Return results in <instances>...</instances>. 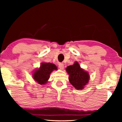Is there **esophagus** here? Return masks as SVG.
<instances>
[{
  "label": "esophagus",
  "instance_id": "34e87169",
  "mask_svg": "<svg viewBox=\"0 0 122 122\" xmlns=\"http://www.w3.org/2000/svg\"><path fill=\"white\" fill-rule=\"evenodd\" d=\"M59 68H60L61 69H64V64H63V63H59Z\"/></svg>",
  "mask_w": 122,
  "mask_h": 122
}]
</instances>
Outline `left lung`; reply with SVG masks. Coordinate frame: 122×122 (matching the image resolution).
I'll list each match as a JSON object with an SVG mask.
<instances>
[{
	"mask_svg": "<svg viewBox=\"0 0 122 122\" xmlns=\"http://www.w3.org/2000/svg\"><path fill=\"white\" fill-rule=\"evenodd\" d=\"M66 71L69 75L70 83L76 89H83L89 81V74L81 69L78 62H75L72 66H68Z\"/></svg>",
	"mask_w": 122,
	"mask_h": 122,
	"instance_id": "8db88e82",
	"label": "left lung"
}]
</instances>
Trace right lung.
Segmentation results:
<instances>
[{
  "instance_id": "right-lung-1",
  "label": "right lung",
  "mask_w": 122,
  "mask_h": 122,
  "mask_svg": "<svg viewBox=\"0 0 122 122\" xmlns=\"http://www.w3.org/2000/svg\"><path fill=\"white\" fill-rule=\"evenodd\" d=\"M57 69L56 65L51 63H42L39 69H36L33 74V78L39 84H45L49 78L50 74Z\"/></svg>"
}]
</instances>
